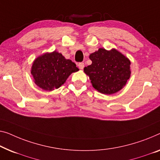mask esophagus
Here are the masks:
<instances>
[{"label":"esophagus","mask_w":160,"mask_h":160,"mask_svg":"<svg viewBox=\"0 0 160 160\" xmlns=\"http://www.w3.org/2000/svg\"><path fill=\"white\" fill-rule=\"evenodd\" d=\"M84 67H85V65L83 62H80L78 64V68H79L80 70H82V69L84 68Z\"/></svg>","instance_id":"obj_1"}]
</instances>
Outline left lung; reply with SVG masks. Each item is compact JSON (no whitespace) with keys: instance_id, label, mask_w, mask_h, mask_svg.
I'll return each mask as SVG.
<instances>
[{"instance_id":"left-lung-1","label":"left lung","mask_w":160,"mask_h":160,"mask_svg":"<svg viewBox=\"0 0 160 160\" xmlns=\"http://www.w3.org/2000/svg\"><path fill=\"white\" fill-rule=\"evenodd\" d=\"M92 64L84 68L95 89L103 94L118 92L129 79L131 62L127 57L113 49L100 48L90 55Z\"/></svg>"}]
</instances>
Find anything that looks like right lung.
Instances as JSON below:
<instances>
[{
	"label": "right lung",
	"mask_w": 160,
	"mask_h": 160,
	"mask_svg": "<svg viewBox=\"0 0 160 160\" xmlns=\"http://www.w3.org/2000/svg\"><path fill=\"white\" fill-rule=\"evenodd\" d=\"M78 70L75 63L54 51L37 57L33 63L32 74L38 86L51 91L59 88L71 73Z\"/></svg>",
	"instance_id": "1"
}]
</instances>
